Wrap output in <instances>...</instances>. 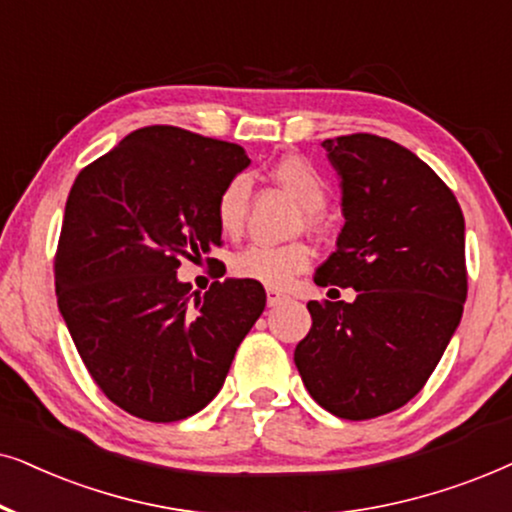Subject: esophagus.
Wrapping results in <instances>:
<instances>
[{
    "mask_svg": "<svg viewBox=\"0 0 512 512\" xmlns=\"http://www.w3.org/2000/svg\"><path fill=\"white\" fill-rule=\"evenodd\" d=\"M285 299H290L288 292H283L278 288H267V304L269 306H278L281 302H285Z\"/></svg>",
    "mask_w": 512,
    "mask_h": 512,
    "instance_id": "obj_1",
    "label": "esophagus"
}]
</instances>
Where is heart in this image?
Listing matches in <instances>:
<instances>
[{
  "mask_svg": "<svg viewBox=\"0 0 512 512\" xmlns=\"http://www.w3.org/2000/svg\"><path fill=\"white\" fill-rule=\"evenodd\" d=\"M274 180L306 210V224H316L318 213L327 201V185L316 168L299 156H288L278 161L271 170ZM250 180L245 175H234L224 182L215 199V222L222 236L236 238L241 234L245 213H248ZM313 252L304 243H250L236 252L231 260V271L238 278L264 283L269 288H285L292 278L304 274L311 267Z\"/></svg>",
  "mask_w": 512,
  "mask_h": 512,
  "instance_id": "b5f03b06",
  "label": "heart"
}]
</instances>
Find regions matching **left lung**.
Listing matches in <instances>:
<instances>
[{"label": "left lung", "instance_id": "8db88e82", "mask_svg": "<svg viewBox=\"0 0 512 512\" xmlns=\"http://www.w3.org/2000/svg\"><path fill=\"white\" fill-rule=\"evenodd\" d=\"M342 175L344 229L316 285L356 302H309L295 349L306 391L339 419L365 421L410 403L440 363L468 292L459 201L435 170L372 133L325 140Z\"/></svg>", "mask_w": 512, "mask_h": 512}]
</instances>
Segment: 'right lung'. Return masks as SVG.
Masks as SVG:
<instances>
[{
    "label": "right lung",
    "instance_id": "obj_1",
    "mask_svg": "<svg viewBox=\"0 0 512 512\" xmlns=\"http://www.w3.org/2000/svg\"><path fill=\"white\" fill-rule=\"evenodd\" d=\"M248 163L234 142L145 126L74 180L53 257L58 306L88 374L133 417L203 410L262 316V283L215 281L189 302L175 276L182 257L222 243L217 192Z\"/></svg>",
    "mask_w": 512,
    "mask_h": 512
}]
</instances>
